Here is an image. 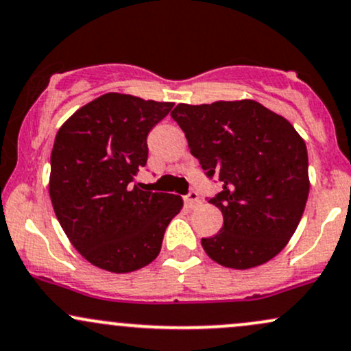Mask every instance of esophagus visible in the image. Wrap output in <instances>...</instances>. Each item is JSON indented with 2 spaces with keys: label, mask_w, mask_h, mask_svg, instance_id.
<instances>
[{
  "label": "esophagus",
  "mask_w": 351,
  "mask_h": 351,
  "mask_svg": "<svg viewBox=\"0 0 351 351\" xmlns=\"http://www.w3.org/2000/svg\"><path fill=\"white\" fill-rule=\"evenodd\" d=\"M184 204H186L188 208H196L198 204H201V198L198 193L191 191L188 196H184Z\"/></svg>",
  "instance_id": "obj_1"
}]
</instances>
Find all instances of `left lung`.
<instances>
[{
	"label": "left lung",
	"mask_w": 351,
	"mask_h": 351,
	"mask_svg": "<svg viewBox=\"0 0 351 351\" xmlns=\"http://www.w3.org/2000/svg\"><path fill=\"white\" fill-rule=\"evenodd\" d=\"M191 155L223 191L211 198L224 224L201 245L215 263L245 271L287 245L308 198V156L287 119L251 99L217 100L171 112Z\"/></svg>",
	"instance_id": "left-lung-1"
}]
</instances>
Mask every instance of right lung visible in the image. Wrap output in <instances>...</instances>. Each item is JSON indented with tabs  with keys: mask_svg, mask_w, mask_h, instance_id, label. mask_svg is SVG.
I'll return each instance as SVG.
<instances>
[{
	"mask_svg": "<svg viewBox=\"0 0 351 351\" xmlns=\"http://www.w3.org/2000/svg\"><path fill=\"white\" fill-rule=\"evenodd\" d=\"M173 102L108 92L60 125L51 153L49 196L71 244L95 267L127 274L160 254L165 229L183 208L170 193L140 189L147 135Z\"/></svg>",
	"mask_w": 351,
	"mask_h": 351,
	"instance_id": "right-lung-1",
	"label": "right lung"
}]
</instances>
